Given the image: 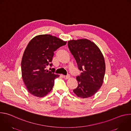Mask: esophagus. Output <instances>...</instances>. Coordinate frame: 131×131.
I'll return each mask as SVG.
<instances>
[{
  "label": "esophagus",
  "mask_w": 131,
  "mask_h": 131,
  "mask_svg": "<svg viewBox=\"0 0 131 131\" xmlns=\"http://www.w3.org/2000/svg\"><path fill=\"white\" fill-rule=\"evenodd\" d=\"M70 77L69 75H67V76H63V78H65V79H67Z\"/></svg>",
  "instance_id": "1"
}]
</instances>
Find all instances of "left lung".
<instances>
[{
    "label": "left lung",
    "mask_w": 131,
    "mask_h": 131,
    "mask_svg": "<svg viewBox=\"0 0 131 131\" xmlns=\"http://www.w3.org/2000/svg\"><path fill=\"white\" fill-rule=\"evenodd\" d=\"M68 47L82 71L76 77L78 85L73 91L80 98L91 97L103 83L106 69L104 56L94 42L86 39L69 40Z\"/></svg>",
    "instance_id": "obj_1"
}]
</instances>
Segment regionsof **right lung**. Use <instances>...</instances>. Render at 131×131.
<instances>
[{
    "instance_id": "add662e5",
    "label": "right lung",
    "mask_w": 131,
    "mask_h": 131,
    "mask_svg": "<svg viewBox=\"0 0 131 131\" xmlns=\"http://www.w3.org/2000/svg\"><path fill=\"white\" fill-rule=\"evenodd\" d=\"M67 41L50 35L36 36L27 45L22 59V76L28 92L34 96L42 97L52 90L55 78L60 77L49 71L52 66L54 52Z\"/></svg>"
}]
</instances>
